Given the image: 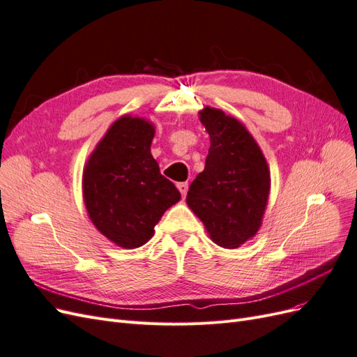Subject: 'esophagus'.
Segmentation results:
<instances>
[{"instance_id": "34e87169", "label": "esophagus", "mask_w": 357, "mask_h": 357, "mask_svg": "<svg viewBox=\"0 0 357 357\" xmlns=\"http://www.w3.org/2000/svg\"><path fill=\"white\" fill-rule=\"evenodd\" d=\"M177 188H178V190H180L181 195H183V197H186V193H188V188H189L188 181H181V183H177Z\"/></svg>"}]
</instances>
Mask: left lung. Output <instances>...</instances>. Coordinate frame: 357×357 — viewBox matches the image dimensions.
Instances as JSON below:
<instances>
[{"mask_svg": "<svg viewBox=\"0 0 357 357\" xmlns=\"http://www.w3.org/2000/svg\"><path fill=\"white\" fill-rule=\"evenodd\" d=\"M199 114L210 135V149L186 202L215 244L236 248L261 228L271 183L269 169L241 122L210 107Z\"/></svg>", "mask_w": 357, "mask_h": 357, "instance_id": "obj_1", "label": "left lung"}]
</instances>
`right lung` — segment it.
I'll return each instance as SVG.
<instances>
[{
  "label": "right lung",
  "mask_w": 357,
  "mask_h": 357,
  "mask_svg": "<svg viewBox=\"0 0 357 357\" xmlns=\"http://www.w3.org/2000/svg\"><path fill=\"white\" fill-rule=\"evenodd\" d=\"M155 126L144 119L116 121L83 172V198L92 223L114 244H146L155 225L180 201L174 183L160 174L150 153Z\"/></svg>",
  "instance_id": "1"
}]
</instances>
